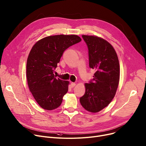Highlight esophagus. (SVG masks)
<instances>
[{
    "label": "esophagus",
    "instance_id": "1",
    "mask_svg": "<svg viewBox=\"0 0 146 146\" xmlns=\"http://www.w3.org/2000/svg\"><path fill=\"white\" fill-rule=\"evenodd\" d=\"M76 85V84L75 83V82H71V87H74Z\"/></svg>",
    "mask_w": 146,
    "mask_h": 146
}]
</instances>
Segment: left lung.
<instances>
[{
  "label": "left lung",
  "mask_w": 146,
  "mask_h": 146,
  "mask_svg": "<svg viewBox=\"0 0 146 146\" xmlns=\"http://www.w3.org/2000/svg\"><path fill=\"white\" fill-rule=\"evenodd\" d=\"M88 49L89 65L96 71L94 78L85 83L81 106L91 113L106 107L114 97L119 80L118 58L113 46L101 38L82 35Z\"/></svg>",
  "instance_id": "8db88e82"
}]
</instances>
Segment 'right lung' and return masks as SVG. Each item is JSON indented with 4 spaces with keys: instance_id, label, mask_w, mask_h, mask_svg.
<instances>
[{
    "instance_id": "add662e5",
    "label": "right lung",
    "mask_w": 146,
    "mask_h": 146,
    "mask_svg": "<svg viewBox=\"0 0 146 146\" xmlns=\"http://www.w3.org/2000/svg\"><path fill=\"white\" fill-rule=\"evenodd\" d=\"M81 41L75 35L49 36L32 48L27 63V78L33 98L40 107L52 110L60 106L70 82L54 75L65 50Z\"/></svg>"
}]
</instances>
